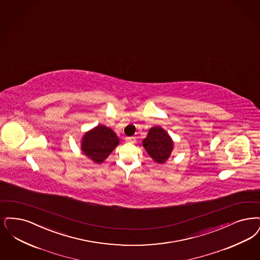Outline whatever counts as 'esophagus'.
<instances>
[{"label": "esophagus", "mask_w": 260, "mask_h": 260, "mask_svg": "<svg viewBox=\"0 0 260 260\" xmlns=\"http://www.w3.org/2000/svg\"><path fill=\"white\" fill-rule=\"evenodd\" d=\"M125 142H127V143H135V137H125Z\"/></svg>", "instance_id": "34e87169"}]
</instances>
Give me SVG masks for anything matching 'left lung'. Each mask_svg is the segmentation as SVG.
Instances as JSON below:
<instances>
[{
  "label": "left lung",
  "mask_w": 260,
  "mask_h": 260,
  "mask_svg": "<svg viewBox=\"0 0 260 260\" xmlns=\"http://www.w3.org/2000/svg\"><path fill=\"white\" fill-rule=\"evenodd\" d=\"M143 147L147 153L157 164L166 162L173 150V141L167 132L156 125L151 127L143 139Z\"/></svg>",
  "instance_id": "1"
}]
</instances>
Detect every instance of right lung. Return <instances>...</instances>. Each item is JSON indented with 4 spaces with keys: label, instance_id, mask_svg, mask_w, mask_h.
Segmentation results:
<instances>
[{
    "label": "right lung",
    "instance_id": "add662e5",
    "mask_svg": "<svg viewBox=\"0 0 260 260\" xmlns=\"http://www.w3.org/2000/svg\"><path fill=\"white\" fill-rule=\"evenodd\" d=\"M119 144L114 132L104 125H96L84 135L81 150L95 164H102Z\"/></svg>",
    "mask_w": 260,
    "mask_h": 260
}]
</instances>
